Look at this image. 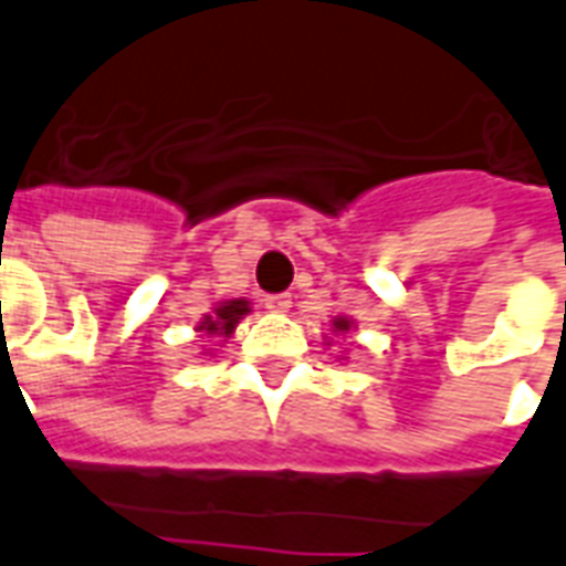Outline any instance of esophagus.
<instances>
[{
	"instance_id": "1",
	"label": "esophagus",
	"mask_w": 566,
	"mask_h": 566,
	"mask_svg": "<svg viewBox=\"0 0 566 566\" xmlns=\"http://www.w3.org/2000/svg\"><path fill=\"white\" fill-rule=\"evenodd\" d=\"M263 308H270V312H287V308H291V296L270 294L266 300H263Z\"/></svg>"
}]
</instances>
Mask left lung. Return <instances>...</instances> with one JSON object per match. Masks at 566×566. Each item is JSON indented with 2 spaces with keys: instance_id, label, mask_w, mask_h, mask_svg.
<instances>
[{
  "instance_id": "8db88e82",
  "label": "left lung",
  "mask_w": 566,
  "mask_h": 566,
  "mask_svg": "<svg viewBox=\"0 0 566 566\" xmlns=\"http://www.w3.org/2000/svg\"><path fill=\"white\" fill-rule=\"evenodd\" d=\"M350 326H354V321H347V317H342V315H338L336 321H333V329H336V333H347Z\"/></svg>"
}]
</instances>
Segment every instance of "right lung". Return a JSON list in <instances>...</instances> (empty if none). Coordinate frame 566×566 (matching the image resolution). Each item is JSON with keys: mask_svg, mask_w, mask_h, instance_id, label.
<instances>
[{"mask_svg": "<svg viewBox=\"0 0 566 566\" xmlns=\"http://www.w3.org/2000/svg\"><path fill=\"white\" fill-rule=\"evenodd\" d=\"M251 305L249 300H224V303H219L212 312H209L203 321H200L198 333H207L209 338L219 336V338H228L233 329H237V324H240L242 317L249 315Z\"/></svg>", "mask_w": 566, "mask_h": 566, "instance_id": "1", "label": "right lung"}]
</instances>
